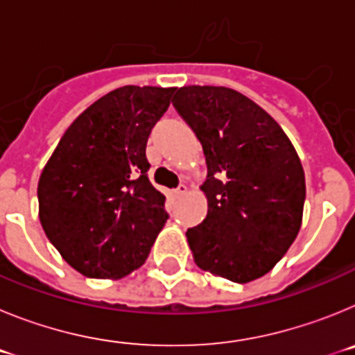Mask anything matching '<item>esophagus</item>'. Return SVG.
<instances>
[{
    "label": "esophagus",
    "mask_w": 355,
    "mask_h": 355,
    "mask_svg": "<svg viewBox=\"0 0 355 355\" xmlns=\"http://www.w3.org/2000/svg\"><path fill=\"white\" fill-rule=\"evenodd\" d=\"M187 192H188V187H187V184H180V187H178V188H175V190H174L175 197L187 196Z\"/></svg>",
    "instance_id": "obj_1"
}]
</instances>
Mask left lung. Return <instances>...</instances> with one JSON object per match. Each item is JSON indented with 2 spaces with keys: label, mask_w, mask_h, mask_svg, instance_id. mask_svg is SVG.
<instances>
[{
  "label": "left lung",
  "mask_w": 355,
  "mask_h": 355,
  "mask_svg": "<svg viewBox=\"0 0 355 355\" xmlns=\"http://www.w3.org/2000/svg\"><path fill=\"white\" fill-rule=\"evenodd\" d=\"M172 103L196 131L208 163L200 187L208 215L187 231L193 261L233 283L263 277L302 225L306 178L293 144L238 90L188 85Z\"/></svg>",
  "instance_id": "1"
}]
</instances>
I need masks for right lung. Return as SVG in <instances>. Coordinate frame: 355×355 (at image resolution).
Returning a JSON list of instances; mask_svg holds the SVG:
<instances>
[{"label":"right lung","instance_id":"add662e5","mask_svg":"<svg viewBox=\"0 0 355 355\" xmlns=\"http://www.w3.org/2000/svg\"><path fill=\"white\" fill-rule=\"evenodd\" d=\"M174 87L115 89L85 110L40 174L44 233L76 272L121 279L140 268L167 222L165 196L149 178V133Z\"/></svg>","mask_w":355,"mask_h":355}]
</instances>
